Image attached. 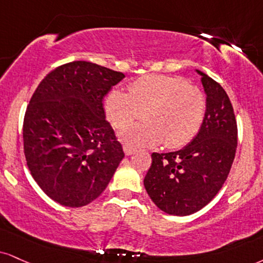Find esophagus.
Masks as SVG:
<instances>
[{
    "instance_id": "34e87169",
    "label": "esophagus",
    "mask_w": 263,
    "mask_h": 263,
    "mask_svg": "<svg viewBox=\"0 0 263 263\" xmlns=\"http://www.w3.org/2000/svg\"><path fill=\"white\" fill-rule=\"evenodd\" d=\"M123 152H125L126 156H132V154L135 153V149L134 148L128 147V145H123Z\"/></svg>"
}]
</instances>
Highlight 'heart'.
I'll list each match as a JSON object with an SVG mask.
<instances>
[{
    "label": "heart",
    "instance_id": "heart-1",
    "mask_svg": "<svg viewBox=\"0 0 263 263\" xmlns=\"http://www.w3.org/2000/svg\"><path fill=\"white\" fill-rule=\"evenodd\" d=\"M107 119L116 128L143 118L119 134L129 147L166 148L187 144L200 129L205 112L203 93L175 76H145L134 82L127 91L112 89L105 104Z\"/></svg>",
    "mask_w": 263,
    "mask_h": 263
}]
</instances>
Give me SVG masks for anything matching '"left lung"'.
Masks as SVG:
<instances>
[{
    "label": "left lung",
    "instance_id": "1",
    "mask_svg": "<svg viewBox=\"0 0 263 263\" xmlns=\"http://www.w3.org/2000/svg\"><path fill=\"white\" fill-rule=\"evenodd\" d=\"M205 112L197 135L180 151L152 154L144 187L159 210L190 216L202 210L222 189L238 144V127L229 97L203 72Z\"/></svg>",
    "mask_w": 263,
    "mask_h": 263
}]
</instances>
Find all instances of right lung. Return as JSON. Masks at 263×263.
<instances>
[{"label":"right lung","mask_w":263,"mask_h":263,"mask_svg":"<svg viewBox=\"0 0 263 263\" xmlns=\"http://www.w3.org/2000/svg\"><path fill=\"white\" fill-rule=\"evenodd\" d=\"M123 78L97 63L73 61L50 72L34 91L23 123L25 159L58 203H90L125 157L103 107L104 97Z\"/></svg>","instance_id":"right-lung-1"}]
</instances>
